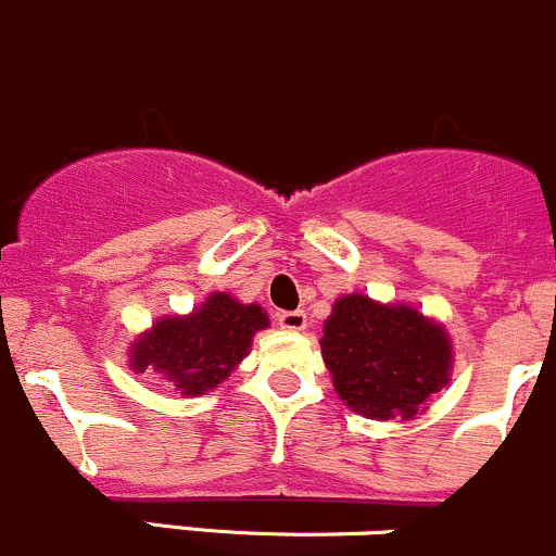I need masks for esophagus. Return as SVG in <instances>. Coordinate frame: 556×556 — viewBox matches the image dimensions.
<instances>
[{"instance_id":"obj_1","label":"esophagus","mask_w":556,"mask_h":556,"mask_svg":"<svg viewBox=\"0 0 556 556\" xmlns=\"http://www.w3.org/2000/svg\"><path fill=\"white\" fill-rule=\"evenodd\" d=\"M277 319L282 330H303L308 325L306 312H279Z\"/></svg>"}]
</instances>
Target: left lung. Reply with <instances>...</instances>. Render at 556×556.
Wrapping results in <instances>:
<instances>
[{
  "instance_id": "obj_1",
  "label": "left lung",
  "mask_w": 556,
  "mask_h": 556,
  "mask_svg": "<svg viewBox=\"0 0 556 556\" xmlns=\"http://www.w3.org/2000/svg\"><path fill=\"white\" fill-rule=\"evenodd\" d=\"M338 396L376 420H413L453 370L445 327L405 303L338 298L319 341Z\"/></svg>"
}]
</instances>
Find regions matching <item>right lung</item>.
Returning a JSON list of instances; mask_svg holds the SVG:
<instances>
[{"mask_svg":"<svg viewBox=\"0 0 556 556\" xmlns=\"http://www.w3.org/2000/svg\"><path fill=\"white\" fill-rule=\"evenodd\" d=\"M268 327L258 303L213 293L186 317L156 319L130 343V367L156 372L186 396L215 389L250 354L253 336Z\"/></svg>","mask_w":556,"mask_h":556,"instance_id":"1","label":"right lung"}]
</instances>
